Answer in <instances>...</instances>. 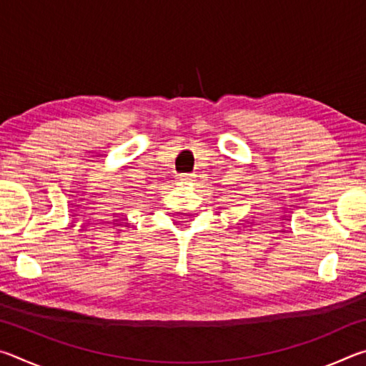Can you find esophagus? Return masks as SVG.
Listing matches in <instances>:
<instances>
[{
  "label": "esophagus",
  "mask_w": 366,
  "mask_h": 366,
  "mask_svg": "<svg viewBox=\"0 0 366 366\" xmlns=\"http://www.w3.org/2000/svg\"><path fill=\"white\" fill-rule=\"evenodd\" d=\"M181 179H182V181H192L194 176H192V174H181Z\"/></svg>",
  "instance_id": "34e87169"
}]
</instances>
